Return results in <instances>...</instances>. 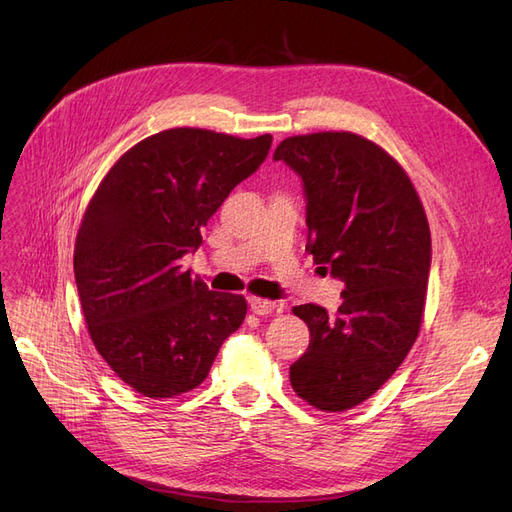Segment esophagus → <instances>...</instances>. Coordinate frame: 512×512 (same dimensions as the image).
Instances as JSON below:
<instances>
[{
    "label": "esophagus",
    "instance_id": "1",
    "mask_svg": "<svg viewBox=\"0 0 512 512\" xmlns=\"http://www.w3.org/2000/svg\"><path fill=\"white\" fill-rule=\"evenodd\" d=\"M250 305H252V312L258 316H269L275 312V309H280V303L271 299H262V297H252Z\"/></svg>",
    "mask_w": 512,
    "mask_h": 512
}]
</instances>
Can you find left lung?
I'll return each mask as SVG.
<instances>
[{"label":"left lung","mask_w":512,"mask_h":512,"mask_svg":"<svg viewBox=\"0 0 512 512\" xmlns=\"http://www.w3.org/2000/svg\"><path fill=\"white\" fill-rule=\"evenodd\" d=\"M273 158L305 183V252L344 282L335 316L316 303L292 307L312 339L290 365V384L309 406L346 412L395 374L421 331L431 265L427 215L404 166L365 136H290Z\"/></svg>","instance_id":"1"}]
</instances>
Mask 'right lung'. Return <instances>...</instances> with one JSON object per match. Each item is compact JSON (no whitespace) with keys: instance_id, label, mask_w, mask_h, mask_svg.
Returning a JSON list of instances; mask_svg holds the SVG:
<instances>
[{"instance_id":"right-lung-1","label":"right lung","mask_w":512,"mask_h":512,"mask_svg":"<svg viewBox=\"0 0 512 512\" xmlns=\"http://www.w3.org/2000/svg\"><path fill=\"white\" fill-rule=\"evenodd\" d=\"M271 141L164 130L123 153L91 196L74 243L76 288L91 342L136 393L196 389L245 320L243 294L209 290L181 256L203 245L200 228Z\"/></svg>"}]
</instances>
